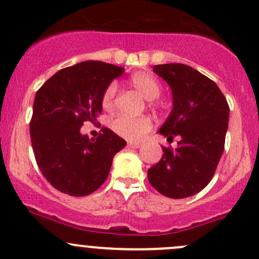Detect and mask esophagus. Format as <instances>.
<instances>
[{
  "label": "esophagus",
  "instance_id": "1",
  "mask_svg": "<svg viewBox=\"0 0 259 259\" xmlns=\"http://www.w3.org/2000/svg\"><path fill=\"white\" fill-rule=\"evenodd\" d=\"M127 145H129L130 148H135V149H139V148H140L141 145H143V144H141V143H133V141H130V143H127Z\"/></svg>",
  "mask_w": 259,
  "mask_h": 259
}]
</instances>
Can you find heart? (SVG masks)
Here are the masks:
<instances>
[{
  "instance_id": "heart-1",
  "label": "heart",
  "mask_w": 259,
  "mask_h": 259,
  "mask_svg": "<svg viewBox=\"0 0 259 259\" xmlns=\"http://www.w3.org/2000/svg\"><path fill=\"white\" fill-rule=\"evenodd\" d=\"M130 84L143 95L145 99L154 100L161 93V84L154 75L149 73H137L130 78ZM116 84H109L103 94V108H113L116 95ZM151 119L148 116L130 118L126 115H119L110 122V127L116 135L127 139V140H139L144 138L151 129Z\"/></svg>"
}]
</instances>
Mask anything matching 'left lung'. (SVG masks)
<instances>
[{"instance_id": "left-lung-1", "label": "left lung", "mask_w": 259, "mask_h": 259, "mask_svg": "<svg viewBox=\"0 0 259 259\" xmlns=\"http://www.w3.org/2000/svg\"><path fill=\"white\" fill-rule=\"evenodd\" d=\"M172 93V110L159 133L178 149L162 146L161 160L148 170L150 184L161 195L185 198L205 189L213 178L225 149L230 107L217 84L190 65L152 68Z\"/></svg>"}]
</instances>
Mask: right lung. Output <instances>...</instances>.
I'll return each mask as SVG.
<instances>
[{"mask_svg": "<svg viewBox=\"0 0 259 259\" xmlns=\"http://www.w3.org/2000/svg\"><path fill=\"white\" fill-rule=\"evenodd\" d=\"M124 68L85 61L58 70L36 93L29 122L32 148L40 172L58 191L87 196L107 180L113 157L126 145L103 127L97 139L81 135L84 121L102 113L103 94Z\"/></svg>", "mask_w": 259, "mask_h": 259, "instance_id": "obj_1", "label": "right lung"}]
</instances>
